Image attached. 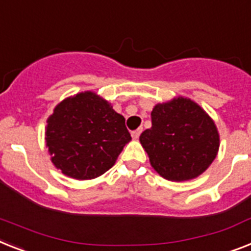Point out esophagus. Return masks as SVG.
Here are the masks:
<instances>
[{
	"mask_svg": "<svg viewBox=\"0 0 251 251\" xmlns=\"http://www.w3.org/2000/svg\"><path fill=\"white\" fill-rule=\"evenodd\" d=\"M140 132H142V129H138V130H134V131L131 132V136H132V139H138L140 135Z\"/></svg>",
	"mask_w": 251,
	"mask_h": 251,
	"instance_id": "34e87169",
	"label": "esophagus"
}]
</instances>
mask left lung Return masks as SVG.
Segmentation results:
<instances>
[{
	"mask_svg": "<svg viewBox=\"0 0 251 251\" xmlns=\"http://www.w3.org/2000/svg\"><path fill=\"white\" fill-rule=\"evenodd\" d=\"M152 127L139 140L152 168L168 180L199 176L217 157L219 134L206 112L187 98L154 105Z\"/></svg>",
	"mask_w": 251,
	"mask_h": 251,
	"instance_id": "obj_1",
	"label": "left lung"
}]
</instances>
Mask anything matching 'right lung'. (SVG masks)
I'll list each match as a JSON object with an SVG mask.
<instances>
[{"mask_svg":"<svg viewBox=\"0 0 251 251\" xmlns=\"http://www.w3.org/2000/svg\"><path fill=\"white\" fill-rule=\"evenodd\" d=\"M52 164L67 176L86 180L104 174L131 140L124 116L93 91L55 107L45 131Z\"/></svg>","mask_w":251,"mask_h":251,"instance_id":"right-lung-1","label":"right lung"}]
</instances>
